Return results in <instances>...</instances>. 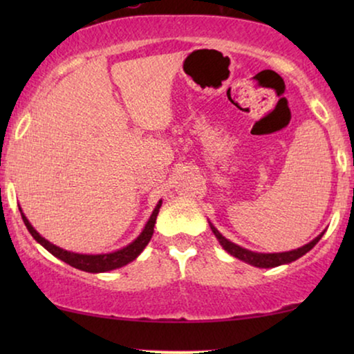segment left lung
Instances as JSON below:
<instances>
[{
  "mask_svg": "<svg viewBox=\"0 0 354 354\" xmlns=\"http://www.w3.org/2000/svg\"><path fill=\"white\" fill-rule=\"evenodd\" d=\"M211 225V230L212 234L216 235V239L219 240V243L222 245V248H224L227 253H230L232 256H235V258H239L240 261H243V263H248L251 266H254V268H277V266H282V264H288L292 263V261H297L298 258H301L303 254H306L309 250L314 248V245L317 243L319 240L322 239L324 232L321 235H317L316 239L313 241H309L308 245L301 246V248L298 250H292V251H285V253H254V251H250L246 248H241V246L232 243L230 240H227L224 235L221 234L219 230L216 229L214 225Z\"/></svg>",
  "mask_w": 354,
  "mask_h": 354,
  "instance_id": "1",
  "label": "left lung"
}]
</instances>
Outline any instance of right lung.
<instances>
[{
	"label": "right lung",
	"mask_w": 354,
	"mask_h": 354,
	"mask_svg": "<svg viewBox=\"0 0 354 354\" xmlns=\"http://www.w3.org/2000/svg\"><path fill=\"white\" fill-rule=\"evenodd\" d=\"M161 205L162 201H159L156 207H154L151 217L148 219L147 225H145V229L142 230V234H140L132 243H129L127 246H124V248H120L118 251H113V253H104V254H80V253H72V251L62 250L59 246L53 245L48 240L43 239V236L33 229L27 217L24 216L22 209H21V214H22L24 224H26L28 232H30L33 239H35L43 248H46L53 256H56L57 259L64 261V263L72 266V268L85 270V272L96 274V272H108V270L122 268V266L132 263V261L142 253L145 246L149 243V240H151L153 232H154V224H156V217Z\"/></svg>",
	"instance_id": "add662e5"
}]
</instances>
